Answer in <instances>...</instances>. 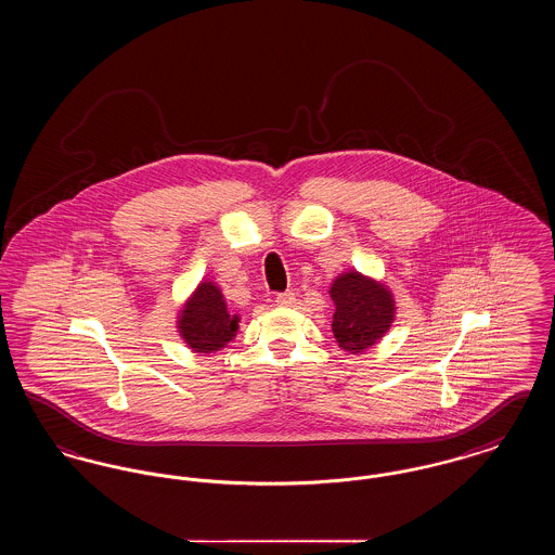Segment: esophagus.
Here are the masks:
<instances>
[{
	"instance_id": "34e87169",
	"label": "esophagus",
	"mask_w": 555,
	"mask_h": 555,
	"mask_svg": "<svg viewBox=\"0 0 555 555\" xmlns=\"http://www.w3.org/2000/svg\"><path fill=\"white\" fill-rule=\"evenodd\" d=\"M274 301H276V306H281V308H291V306L295 304V293H293V291H285V293H279Z\"/></svg>"
}]
</instances>
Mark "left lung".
Masks as SVG:
<instances>
[{"label":"left lung","mask_w":555,"mask_h":555,"mask_svg":"<svg viewBox=\"0 0 555 555\" xmlns=\"http://www.w3.org/2000/svg\"><path fill=\"white\" fill-rule=\"evenodd\" d=\"M328 293L335 301L333 335L349 353H362L378 344L396 320L393 293L358 270L339 274Z\"/></svg>","instance_id":"1"}]
</instances>
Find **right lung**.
I'll use <instances>...</instances> for the list:
<instances>
[{
	"instance_id": "add662e5",
	"label": "right lung",
	"mask_w": 555,
	"mask_h": 555,
	"mask_svg": "<svg viewBox=\"0 0 555 555\" xmlns=\"http://www.w3.org/2000/svg\"><path fill=\"white\" fill-rule=\"evenodd\" d=\"M179 335L195 353H214L235 339L238 317L227 310L222 291L211 281H202L185 301L177 320Z\"/></svg>"
}]
</instances>
